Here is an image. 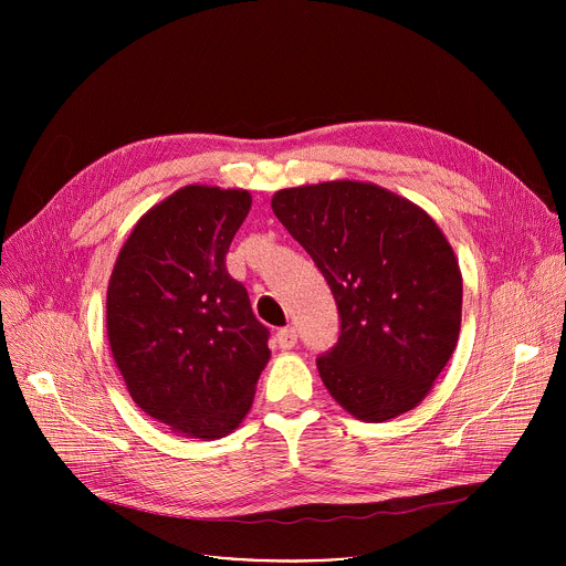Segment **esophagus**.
<instances>
[{
	"instance_id": "1",
	"label": "esophagus",
	"mask_w": 566,
	"mask_h": 566,
	"mask_svg": "<svg viewBox=\"0 0 566 566\" xmlns=\"http://www.w3.org/2000/svg\"><path fill=\"white\" fill-rule=\"evenodd\" d=\"M275 340H277L280 349H293L295 343H297V332L293 327H284V329L277 332Z\"/></svg>"
}]
</instances>
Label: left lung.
<instances>
[{
	"label": "left lung",
	"instance_id": "obj_1",
	"mask_svg": "<svg viewBox=\"0 0 566 566\" xmlns=\"http://www.w3.org/2000/svg\"><path fill=\"white\" fill-rule=\"evenodd\" d=\"M271 206L338 304V343L315 360L329 394L367 423L417 408L461 327V271L439 226L360 181L280 190Z\"/></svg>",
	"mask_w": 566,
	"mask_h": 566
}]
</instances>
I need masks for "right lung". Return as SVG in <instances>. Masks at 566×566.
<instances>
[{
    "instance_id": "1",
    "label": "right lung",
    "mask_w": 566,
    "mask_h": 566,
    "mask_svg": "<svg viewBox=\"0 0 566 566\" xmlns=\"http://www.w3.org/2000/svg\"><path fill=\"white\" fill-rule=\"evenodd\" d=\"M251 201L247 190L186 186L138 219L112 271L107 336L129 396L190 439L241 423L271 356L269 329L226 269Z\"/></svg>"
}]
</instances>
